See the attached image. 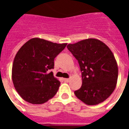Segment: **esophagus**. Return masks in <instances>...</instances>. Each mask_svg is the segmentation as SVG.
Instances as JSON below:
<instances>
[{"mask_svg": "<svg viewBox=\"0 0 129 129\" xmlns=\"http://www.w3.org/2000/svg\"><path fill=\"white\" fill-rule=\"evenodd\" d=\"M63 80H64L65 82H68V81H70V79L65 78V79H63Z\"/></svg>", "mask_w": 129, "mask_h": 129, "instance_id": "obj_1", "label": "esophagus"}]
</instances>
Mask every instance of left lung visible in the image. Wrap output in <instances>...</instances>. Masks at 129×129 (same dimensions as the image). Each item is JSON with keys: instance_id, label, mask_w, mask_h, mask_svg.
Returning <instances> with one entry per match:
<instances>
[{"instance_id": "obj_1", "label": "left lung", "mask_w": 129, "mask_h": 129, "mask_svg": "<svg viewBox=\"0 0 129 129\" xmlns=\"http://www.w3.org/2000/svg\"><path fill=\"white\" fill-rule=\"evenodd\" d=\"M68 49L77 59L81 71L82 85L75 91L76 97L87 105L105 101L116 87L118 66L112 51L97 39H87Z\"/></svg>"}]
</instances>
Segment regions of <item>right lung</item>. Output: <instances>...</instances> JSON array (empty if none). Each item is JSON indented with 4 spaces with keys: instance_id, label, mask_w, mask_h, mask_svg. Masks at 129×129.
<instances>
[{
    "instance_id": "1",
    "label": "right lung",
    "mask_w": 129,
    "mask_h": 129,
    "mask_svg": "<svg viewBox=\"0 0 129 129\" xmlns=\"http://www.w3.org/2000/svg\"><path fill=\"white\" fill-rule=\"evenodd\" d=\"M67 43H56L33 38L27 41L16 54L12 65L14 86L25 101L42 104L56 95L60 81L53 73L54 58Z\"/></svg>"
}]
</instances>
